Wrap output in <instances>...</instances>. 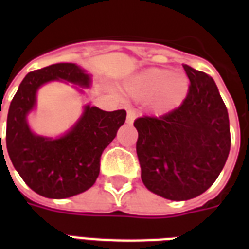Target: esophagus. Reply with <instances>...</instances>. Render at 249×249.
<instances>
[{
	"label": "esophagus",
	"instance_id": "1",
	"mask_svg": "<svg viewBox=\"0 0 249 249\" xmlns=\"http://www.w3.org/2000/svg\"><path fill=\"white\" fill-rule=\"evenodd\" d=\"M126 112H128L126 123H128V124H133V121H134V119H136L137 116V111L134 108H132V107H129V108L126 109Z\"/></svg>",
	"mask_w": 249,
	"mask_h": 249
}]
</instances>
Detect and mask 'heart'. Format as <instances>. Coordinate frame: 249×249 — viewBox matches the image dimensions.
Segmentation results:
<instances>
[{
    "label": "heart",
    "instance_id": "heart-1",
    "mask_svg": "<svg viewBox=\"0 0 249 249\" xmlns=\"http://www.w3.org/2000/svg\"><path fill=\"white\" fill-rule=\"evenodd\" d=\"M137 98L154 97L159 111H169L182 103L189 91V79L182 73H172L163 68H152L137 76L130 86Z\"/></svg>",
    "mask_w": 249,
    "mask_h": 249
}]
</instances>
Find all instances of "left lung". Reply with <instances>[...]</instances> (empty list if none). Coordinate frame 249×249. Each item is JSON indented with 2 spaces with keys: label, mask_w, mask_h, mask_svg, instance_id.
<instances>
[{
  "label": "left lung",
  "mask_w": 249,
  "mask_h": 249,
  "mask_svg": "<svg viewBox=\"0 0 249 249\" xmlns=\"http://www.w3.org/2000/svg\"><path fill=\"white\" fill-rule=\"evenodd\" d=\"M183 70L190 85L181 106L134 121L142 181L169 200H189L207 191L220 176L231 143L228 108L216 83L190 66Z\"/></svg>",
  "instance_id": "left-lung-1"
}]
</instances>
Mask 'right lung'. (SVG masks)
Masks as SVG:
<instances>
[{
	"instance_id": "1",
	"label": "right lung",
	"mask_w": 249,
	"mask_h": 249,
	"mask_svg": "<svg viewBox=\"0 0 249 249\" xmlns=\"http://www.w3.org/2000/svg\"><path fill=\"white\" fill-rule=\"evenodd\" d=\"M59 79L83 86L90 83L89 75L73 63H56L29 72L10 103L6 126V147L14 168L35 193L50 199L73 196L94 185L102 152L126 119L125 109L108 112L86 106L81 119L66 136L58 140L35 136L27 124V113L36 105L37 89Z\"/></svg>"
}]
</instances>
